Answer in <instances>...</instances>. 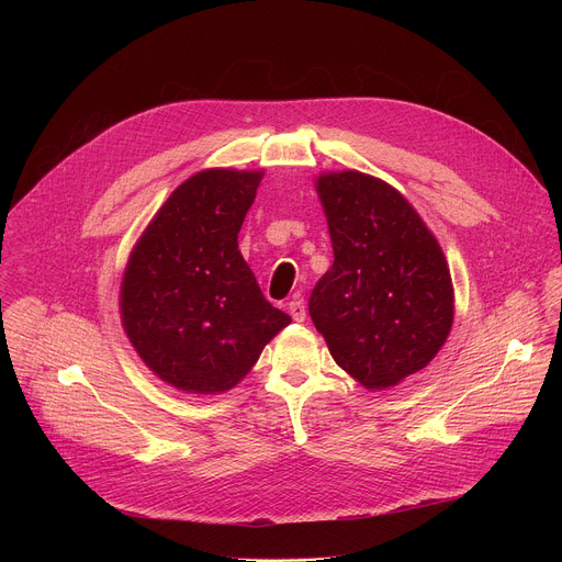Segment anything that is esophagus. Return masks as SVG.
<instances>
[{
    "mask_svg": "<svg viewBox=\"0 0 562 562\" xmlns=\"http://www.w3.org/2000/svg\"><path fill=\"white\" fill-rule=\"evenodd\" d=\"M289 315L295 319V323H302V319L306 317V304L302 297H293L289 302Z\"/></svg>",
    "mask_w": 562,
    "mask_h": 562,
    "instance_id": "1",
    "label": "esophagus"
}]
</instances>
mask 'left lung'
<instances>
[{
    "instance_id": "obj_1",
    "label": "left lung",
    "mask_w": 562,
    "mask_h": 562,
    "mask_svg": "<svg viewBox=\"0 0 562 562\" xmlns=\"http://www.w3.org/2000/svg\"><path fill=\"white\" fill-rule=\"evenodd\" d=\"M334 267L308 297L334 360L367 389L425 369L453 323L447 260L420 215L393 187L358 171L317 180Z\"/></svg>"
}]
</instances>
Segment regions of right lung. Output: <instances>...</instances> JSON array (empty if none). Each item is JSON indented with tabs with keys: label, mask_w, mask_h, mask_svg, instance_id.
Returning a JSON list of instances; mask_svg holds the SVG:
<instances>
[{
	"label": "right lung",
	"mask_w": 562,
	"mask_h": 562,
	"mask_svg": "<svg viewBox=\"0 0 562 562\" xmlns=\"http://www.w3.org/2000/svg\"><path fill=\"white\" fill-rule=\"evenodd\" d=\"M260 171L209 169L180 184L131 254L122 323L146 367L191 393L243 380L291 317L237 251Z\"/></svg>",
	"instance_id": "obj_1"
}]
</instances>
